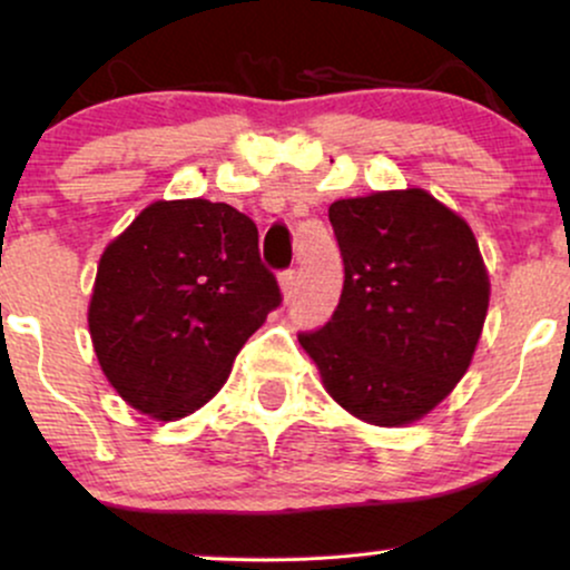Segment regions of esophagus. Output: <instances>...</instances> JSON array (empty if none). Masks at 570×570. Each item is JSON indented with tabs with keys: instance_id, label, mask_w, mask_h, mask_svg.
<instances>
[{
	"instance_id": "34e87169",
	"label": "esophagus",
	"mask_w": 570,
	"mask_h": 570,
	"mask_svg": "<svg viewBox=\"0 0 570 570\" xmlns=\"http://www.w3.org/2000/svg\"><path fill=\"white\" fill-rule=\"evenodd\" d=\"M281 292H284V299L289 303V299L297 294V271H284L281 273Z\"/></svg>"
}]
</instances>
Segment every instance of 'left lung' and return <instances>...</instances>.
Returning a JSON list of instances; mask_svg holds the SVG:
<instances>
[{
	"mask_svg": "<svg viewBox=\"0 0 570 570\" xmlns=\"http://www.w3.org/2000/svg\"><path fill=\"white\" fill-rule=\"evenodd\" d=\"M345 281L322 330L299 345L340 407L375 426L434 410L463 372L488 316L474 233L426 189L330 206Z\"/></svg>",
	"mask_w": 570,
	"mask_h": 570,
	"instance_id": "1",
	"label": "left lung"
}]
</instances>
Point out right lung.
<instances>
[{
    "mask_svg": "<svg viewBox=\"0 0 570 570\" xmlns=\"http://www.w3.org/2000/svg\"><path fill=\"white\" fill-rule=\"evenodd\" d=\"M281 299L246 214L200 198L158 200L104 252L88 326L117 394L176 421L225 385Z\"/></svg>",
    "mask_w": 570,
    "mask_h": 570,
    "instance_id": "1",
    "label": "right lung"
}]
</instances>
